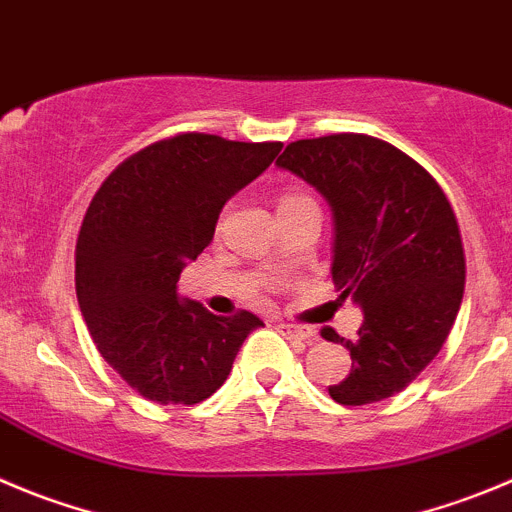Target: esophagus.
I'll use <instances>...</instances> for the list:
<instances>
[{
  "instance_id": "1",
  "label": "esophagus",
  "mask_w": 512,
  "mask_h": 512,
  "mask_svg": "<svg viewBox=\"0 0 512 512\" xmlns=\"http://www.w3.org/2000/svg\"><path fill=\"white\" fill-rule=\"evenodd\" d=\"M278 331L283 333V336L295 338V341H303V343H313L315 341L313 328H300V326H293V323H280Z\"/></svg>"
}]
</instances>
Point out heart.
Segmentation results:
<instances>
[{
	"label": "heart",
	"mask_w": 512,
	"mask_h": 512,
	"mask_svg": "<svg viewBox=\"0 0 512 512\" xmlns=\"http://www.w3.org/2000/svg\"><path fill=\"white\" fill-rule=\"evenodd\" d=\"M300 199H305V197H300V194H285L283 199H280V204H290V202H300Z\"/></svg>",
	"instance_id": "b5f03b06"
}]
</instances>
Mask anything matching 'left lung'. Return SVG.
Masks as SVG:
<instances>
[{
    "instance_id": "obj_1",
    "label": "left lung",
    "mask_w": 512,
    "mask_h": 512,
    "mask_svg": "<svg viewBox=\"0 0 512 512\" xmlns=\"http://www.w3.org/2000/svg\"><path fill=\"white\" fill-rule=\"evenodd\" d=\"M333 214V283L364 313L351 374L328 394L361 407L407 389L450 336L465 290L460 227L437 181L399 148L361 136L305 138L278 161Z\"/></svg>"
}]
</instances>
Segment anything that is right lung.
I'll list each match as a JSON object with an SVG mask.
<instances>
[{
    "instance_id": "1",
    "label": "right lung",
    "mask_w": 512,
    "mask_h": 512,
    "mask_svg": "<svg viewBox=\"0 0 512 512\" xmlns=\"http://www.w3.org/2000/svg\"><path fill=\"white\" fill-rule=\"evenodd\" d=\"M280 148L181 133L133 154L95 191L75 247L80 313L100 356L146 399H209L245 338L265 326L247 310L209 313L176 283L212 242L224 204Z\"/></svg>"
}]
</instances>
